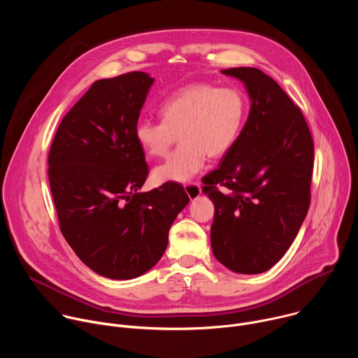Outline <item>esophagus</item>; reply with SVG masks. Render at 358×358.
Instances as JSON below:
<instances>
[{"instance_id":"34e87169","label":"esophagus","mask_w":358,"mask_h":358,"mask_svg":"<svg viewBox=\"0 0 358 358\" xmlns=\"http://www.w3.org/2000/svg\"><path fill=\"white\" fill-rule=\"evenodd\" d=\"M184 189L191 201L195 199L196 196H199V194H201V187L198 182H188L184 185Z\"/></svg>"}]
</instances>
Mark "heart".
<instances>
[{"mask_svg": "<svg viewBox=\"0 0 358 358\" xmlns=\"http://www.w3.org/2000/svg\"><path fill=\"white\" fill-rule=\"evenodd\" d=\"M246 112V97L239 89L192 83L162 101V120H140L134 137L148 157L162 159L178 134L180 147L152 176L157 182H184L203 167L208 156L220 159L234 147Z\"/></svg>", "mask_w": 358, "mask_h": 358, "instance_id": "obj_1", "label": "heart"}]
</instances>
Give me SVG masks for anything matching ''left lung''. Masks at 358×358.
<instances>
[{
  "mask_svg": "<svg viewBox=\"0 0 358 358\" xmlns=\"http://www.w3.org/2000/svg\"><path fill=\"white\" fill-rule=\"evenodd\" d=\"M221 72L245 83L250 110L220 167L203 177L215 207L211 246L225 268L257 275L280 261L308 214L315 145L303 113L271 76L245 66Z\"/></svg>",
  "mask_w": 358,
  "mask_h": 358,
  "instance_id": "obj_1",
  "label": "left lung"
}]
</instances>
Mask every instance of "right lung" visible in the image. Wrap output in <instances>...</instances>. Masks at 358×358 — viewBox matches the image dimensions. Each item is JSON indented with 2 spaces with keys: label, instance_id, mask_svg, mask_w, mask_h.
Returning <instances> with one entry per match:
<instances>
[{
  "label": "right lung",
  "instance_id": "1",
  "mask_svg": "<svg viewBox=\"0 0 358 358\" xmlns=\"http://www.w3.org/2000/svg\"><path fill=\"white\" fill-rule=\"evenodd\" d=\"M152 82L145 72L96 80L49 150L61 232L87 268L109 279H134L155 266L189 201L177 182L138 192L148 167L134 129Z\"/></svg>",
  "mask_w": 358,
  "mask_h": 358
}]
</instances>
